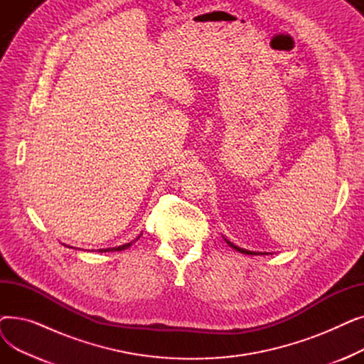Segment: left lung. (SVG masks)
<instances>
[{"label": "left lung", "instance_id": "obj_1", "mask_svg": "<svg viewBox=\"0 0 364 364\" xmlns=\"http://www.w3.org/2000/svg\"><path fill=\"white\" fill-rule=\"evenodd\" d=\"M225 242H227L228 245H230V246L233 247V250H236V251H239V252H242V254H247V255H258V252H251V251H246V250H242V247H237L236 245H233L232 242H228L227 239H225Z\"/></svg>", "mask_w": 364, "mask_h": 364}]
</instances>
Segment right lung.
Here are the masks:
<instances>
[{
	"mask_svg": "<svg viewBox=\"0 0 364 364\" xmlns=\"http://www.w3.org/2000/svg\"><path fill=\"white\" fill-rule=\"evenodd\" d=\"M137 239H140V236L137 237ZM136 239V240H137ZM132 245V242L131 243H125V245H122V246H118V247H112V250H99V252H109V251H122V250H127L128 246H131Z\"/></svg>",
	"mask_w": 364,
	"mask_h": 364,
	"instance_id": "1",
	"label": "right lung"
}]
</instances>
